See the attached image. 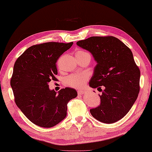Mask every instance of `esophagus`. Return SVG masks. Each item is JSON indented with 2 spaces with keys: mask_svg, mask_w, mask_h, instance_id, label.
<instances>
[{
  "mask_svg": "<svg viewBox=\"0 0 152 152\" xmlns=\"http://www.w3.org/2000/svg\"><path fill=\"white\" fill-rule=\"evenodd\" d=\"M77 93H78V94H79V95H81V94H85L86 91H83V90H78Z\"/></svg>",
  "mask_w": 152,
  "mask_h": 152,
  "instance_id": "esophagus-1",
  "label": "esophagus"
}]
</instances>
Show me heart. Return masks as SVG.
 I'll list each match as a JSON object with an SVG mask.
<instances>
[{"instance_id":"obj_1","label":"heart","mask_w":152,"mask_h":152,"mask_svg":"<svg viewBox=\"0 0 152 152\" xmlns=\"http://www.w3.org/2000/svg\"><path fill=\"white\" fill-rule=\"evenodd\" d=\"M89 55L88 53L83 50H77L75 53V56ZM89 77L86 73H74L69 75L65 79V83L67 86L74 88H82L86 85V81L88 80Z\"/></svg>"}]
</instances>
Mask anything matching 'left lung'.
I'll return each mask as SVG.
<instances>
[{"instance_id": "1", "label": "left lung", "mask_w": 152, "mask_h": 152, "mask_svg": "<svg viewBox=\"0 0 152 152\" xmlns=\"http://www.w3.org/2000/svg\"><path fill=\"white\" fill-rule=\"evenodd\" d=\"M77 45L89 51L97 63L89 86L104 89L99 95L100 104L89 110L91 114L104 123L121 120L132 108L139 92L140 71L132 52L113 36L90 37L78 41Z\"/></svg>"}]
</instances>
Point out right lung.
Instances as JSON below:
<instances>
[{
	"instance_id": "1",
	"label": "right lung",
	"mask_w": 152,
	"mask_h": 152,
	"mask_svg": "<svg viewBox=\"0 0 152 152\" xmlns=\"http://www.w3.org/2000/svg\"><path fill=\"white\" fill-rule=\"evenodd\" d=\"M46 42L27 48L15 61L11 86L16 105L35 125L50 128L66 116L67 104L76 98L75 89L65 88L57 94L48 83L57 75L60 56L73 45Z\"/></svg>"
}]
</instances>
